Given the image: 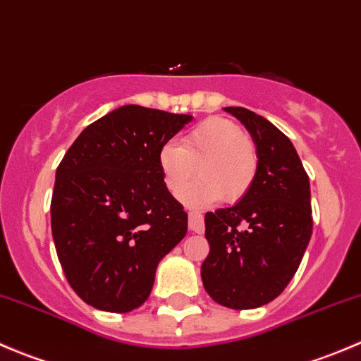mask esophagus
<instances>
[{
    "label": "esophagus",
    "instance_id": "obj_1",
    "mask_svg": "<svg viewBox=\"0 0 361 361\" xmlns=\"http://www.w3.org/2000/svg\"><path fill=\"white\" fill-rule=\"evenodd\" d=\"M188 228L192 232H197V234H201L204 231L202 214L199 211H188Z\"/></svg>",
    "mask_w": 361,
    "mask_h": 361
}]
</instances>
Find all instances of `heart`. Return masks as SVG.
I'll list each match as a JSON object with an SVG mask.
<instances>
[{"label":"heart","instance_id":"obj_1","mask_svg":"<svg viewBox=\"0 0 361 361\" xmlns=\"http://www.w3.org/2000/svg\"><path fill=\"white\" fill-rule=\"evenodd\" d=\"M197 166L201 180L181 192V201L188 206H206L218 197L235 202L257 176V148L238 123L211 116L192 127L181 145L166 143L159 152L164 183L173 194L197 174Z\"/></svg>","mask_w":361,"mask_h":361}]
</instances>
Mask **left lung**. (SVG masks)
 <instances>
[{"label": "left lung", "mask_w": 361, "mask_h": 361, "mask_svg": "<svg viewBox=\"0 0 361 361\" xmlns=\"http://www.w3.org/2000/svg\"><path fill=\"white\" fill-rule=\"evenodd\" d=\"M257 147V176L234 206L206 213L204 290L220 305L255 309L288 286L312 234L309 178L292 141L246 108H224Z\"/></svg>", "instance_id": "left-lung-1"}]
</instances>
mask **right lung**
Masks as SVG:
<instances>
[{"mask_svg":"<svg viewBox=\"0 0 361 361\" xmlns=\"http://www.w3.org/2000/svg\"><path fill=\"white\" fill-rule=\"evenodd\" d=\"M192 115L127 104L82 130L61 160L52 238L75 293L92 307L129 312L150 297L159 262L187 234L159 152Z\"/></svg>","mask_w":361,"mask_h":361,"instance_id":"right-lung-1","label":"right lung"}]
</instances>
